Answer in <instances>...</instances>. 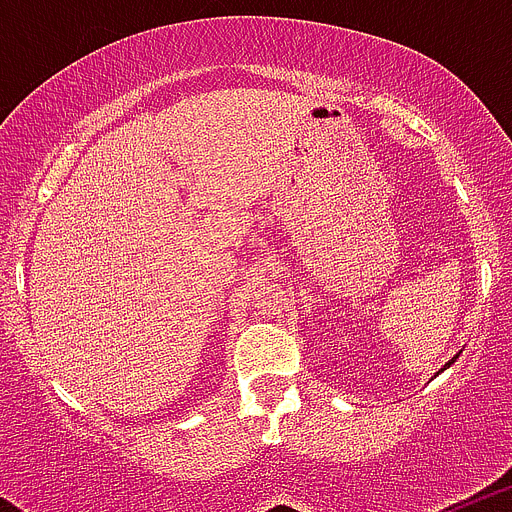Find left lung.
<instances>
[{"instance_id": "8db88e82", "label": "left lung", "mask_w": 512, "mask_h": 512, "mask_svg": "<svg viewBox=\"0 0 512 512\" xmlns=\"http://www.w3.org/2000/svg\"><path fill=\"white\" fill-rule=\"evenodd\" d=\"M454 361H456V356H454V359H451V361H449V364H446V366H451V364H454Z\"/></svg>"}]
</instances>
